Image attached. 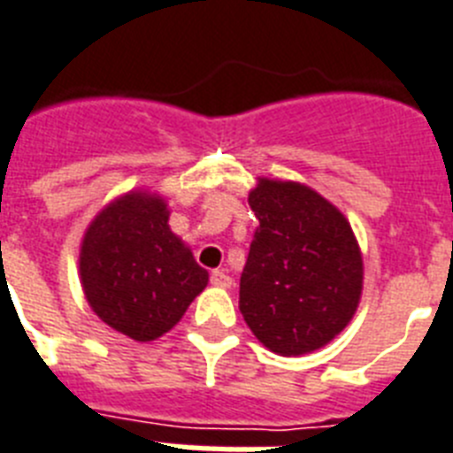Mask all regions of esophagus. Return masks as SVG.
I'll return each mask as SVG.
<instances>
[{
	"label": "esophagus",
	"instance_id": "1",
	"mask_svg": "<svg viewBox=\"0 0 453 453\" xmlns=\"http://www.w3.org/2000/svg\"><path fill=\"white\" fill-rule=\"evenodd\" d=\"M211 285H216V288H233V279L227 276L223 269H216V272H211Z\"/></svg>",
	"mask_w": 453,
	"mask_h": 453
}]
</instances>
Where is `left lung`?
<instances>
[{
  "label": "left lung",
  "instance_id": "left-lung-1",
  "mask_svg": "<svg viewBox=\"0 0 453 453\" xmlns=\"http://www.w3.org/2000/svg\"><path fill=\"white\" fill-rule=\"evenodd\" d=\"M256 227L239 280V311L280 357L325 348L357 313L364 260L349 220L311 186L257 177Z\"/></svg>",
  "mask_w": 453,
  "mask_h": 453
}]
</instances>
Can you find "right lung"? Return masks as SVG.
<instances>
[{
	"instance_id": "obj_1",
	"label": "right lung",
	"mask_w": 453,
	"mask_h": 453,
	"mask_svg": "<svg viewBox=\"0 0 453 453\" xmlns=\"http://www.w3.org/2000/svg\"><path fill=\"white\" fill-rule=\"evenodd\" d=\"M168 219L165 197L133 188L94 216L80 244L87 303L138 343L168 334L209 283L207 269L170 230Z\"/></svg>"
}]
</instances>
